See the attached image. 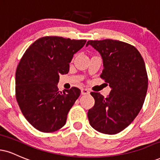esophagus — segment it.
Masks as SVG:
<instances>
[{"instance_id": "1", "label": "esophagus", "mask_w": 160, "mask_h": 160, "mask_svg": "<svg viewBox=\"0 0 160 160\" xmlns=\"http://www.w3.org/2000/svg\"><path fill=\"white\" fill-rule=\"evenodd\" d=\"M81 94L82 95H88V94H89V91H88L87 88H82Z\"/></svg>"}]
</instances>
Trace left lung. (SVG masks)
Segmentation results:
<instances>
[{
    "mask_svg": "<svg viewBox=\"0 0 160 160\" xmlns=\"http://www.w3.org/2000/svg\"><path fill=\"white\" fill-rule=\"evenodd\" d=\"M88 45L101 53V78L112 88L107 98L91 92L95 105L88 112L89 124L102 133L116 134L131 124L143 106L148 85L145 62L138 50L126 42L90 40Z\"/></svg>",
    "mask_w": 160,
    "mask_h": 160,
    "instance_id": "obj_1",
    "label": "left lung"
}]
</instances>
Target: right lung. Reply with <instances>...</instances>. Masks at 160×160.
Returning a JSON list of instances; mask_svg holds the SVG:
<instances>
[{
	"label": "right lung",
	"mask_w": 160,
	"mask_h": 160,
	"mask_svg": "<svg viewBox=\"0 0 160 160\" xmlns=\"http://www.w3.org/2000/svg\"><path fill=\"white\" fill-rule=\"evenodd\" d=\"M86 40L45 36L27 49L15 72V97L22 114L36 130L57 131L65 124L80 95L77 87L59 91V75L69 71L73 56Z\"/></svg>",
	"instance_id": "obj_1"
}]
</instances>
